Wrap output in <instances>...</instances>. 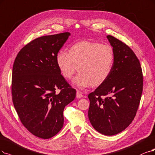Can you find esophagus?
Listing matches in <instances>:
<instances>
[{"instance_id": "esophagus-1", "label": "esophagus", "mask_w": 155, "mask_h": 155, "mask_svg": "<svg viewBox=\"0 0 155 155\" xmlns=\"http://www.w3.org/2000/svg\"><path fill=\"white\" fill-rule=\"evenodd\" d=\"M76 96H77V98H82V97H83V94L81 92V91H78L77 92V94H76Z\"/></svg>"}]
</instances>
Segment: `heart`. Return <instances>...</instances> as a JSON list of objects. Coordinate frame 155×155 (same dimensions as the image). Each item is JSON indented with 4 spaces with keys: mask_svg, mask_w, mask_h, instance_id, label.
<instances>
[{
    "mask_svg": "<svg viewBox=\"0 0 155 155\" xmlns=\"http://www.w3.org/2000/svg\"><path fill=\"white\" fill-rule=\"evenodd\" d=\"M114 53L110 46L87 40L74 43L67 52L59 51L55 62L62 75L71 79L77 70L80 72L73 84L85 89L99 86L109 77L114 64Z\"/></svg>",
    "mask_w": 155,
    "mask_h": 155,
    "instance_id": "1",
    "label": "heart"
}]
</instances>
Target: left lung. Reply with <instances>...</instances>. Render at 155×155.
<instances>
[{"instance_id": "8db88e82", "label": "left lung", "mask_w": 155, "mask_h": 155, "mask_svg": "<svg viewBox=\"0 0 155 155\" xmlns=\"http://www.w3.org/2000/svg\"><path fill=\"white\" fill-rule=\"evenodd\" d=\"M114 53V64L107 81L88 95V117L93 128L105 135H114L131 123L143 89L140 62L128 46L107 36ZM107 96L104 99L101 97Z\"/></svg>"}]
</instances>
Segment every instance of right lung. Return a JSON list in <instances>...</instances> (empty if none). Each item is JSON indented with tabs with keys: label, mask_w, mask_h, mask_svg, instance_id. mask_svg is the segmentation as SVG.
Here are the masks:
<instances>
[{
	"label": "right lung",
	"mask_w": 155,
	"mask_h": 155,
	"mask_svg": "<svg viewBox=\"0 0 155 155\" xmlns=\"http://www.w3.org/2000/svg\"><path fill=\"white\" fill-rule=\"evenodd\" d=\"M70 32L38 38L22 48L15 60L11 93L21 123L34 135L49 139L61 130L64 107L76 90L66 81L55 56ZM59 89V92L56 90Z\"/></svg>",
	"instance_id": "add662e5"
}]
</instances>
